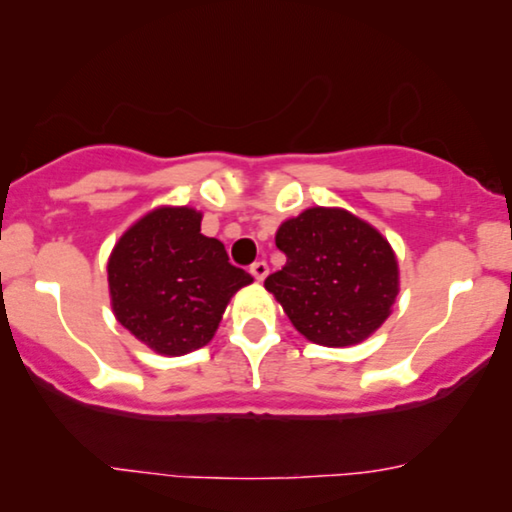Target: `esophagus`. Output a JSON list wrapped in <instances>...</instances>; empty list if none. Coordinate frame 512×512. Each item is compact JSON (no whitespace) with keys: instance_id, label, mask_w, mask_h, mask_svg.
Masks as SVG:
<instances>
[{"instance_id":"1","label":"esophagus","mask_w":512,"mask_h":512,"mask_svg":"<svg viewBox=\"0 0 512 512\" xmlns=\"http://www.w3.org/2000/svg\"><path fill=\"white\" fill-rule=\"evenodd\" d=\"M250 274L252 276H255V279L257 281H264V279H267V274H269V267H267V262H255V264H252V267H250Z\"/></svg>"}]
</instances>
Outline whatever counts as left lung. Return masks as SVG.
I'll use <instances>...</instances> for the list:
<instances>
[{
  "label": "left lung",
  "instance_id": "1",
  "mask_svg": "<svg viewBox=\"0 0 512 512\" xmlns=\"http://www.w3.org/2000/svg\"><path fill=\"white\" fill-rule=\"evenodd\" d=\"M286 255L264 288L307 341L362 343L386 322L400 291L396 252L381 233L341 207H310L276 231Z\"/></svg>",
  "mask_w": 512,
  "mask_h": 512
}]
</instances>
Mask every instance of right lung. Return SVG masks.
Returning a JSON list of instances; mask_svg holds the SVG:
<instances>
[{
  "label": "right lung",
  "instance_id": "obj_1",
  "mask_svg": "<svg viewBox=\"0 0 512 512\" xmlns=\"http://www.w3.org/2000/svg\"><path fill=\"white\" fill-rule=\"evenodd\" d=\"M200 221L193 207L152 209L123 231L107 262L114 317L166 357L207 346L233 295L252 283L221 240L202 236Z\"/></svg>",
  "mask_w": 512,
  "mask_h": 512
}]
</instances>
